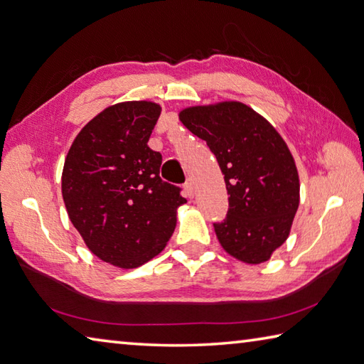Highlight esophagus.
<instances>
[{
	"instance_id": "esophagus-1",
	"label": "esophagus",
	"mask_w": 364,
	"mask_h": 364,
	"mask_svg": "<svg viewBox=\"0 0 364 364\" xmlns=\"http://www.w3.org/2000/svg\"><path fill=\"white\" fill-rule=\"evenodd\" d=\"M183 190H185V195L188 198H193L195 196V183L191 179H187V182L183 183Z\"/></svg>"
}]
</instances>
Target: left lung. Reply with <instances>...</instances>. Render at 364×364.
<instances>
[{"label": "left lung", "instance_id": "obj_1", "mask_svg": "<svg viewBox=\"0 0 364 364\" xmlns=\"http://www.w3.org/2000/svg\"><path fill=\"white\" fill-rule=\"evenodd\" d=\"M181 122L215 155L228 191V212L214 230L223 249L258 264L290 235L299 205V177L285 141L269 122L237 101L187 107Z\"/></svg>", "mask_w": 364, "mask_h": 364}]
</instances>
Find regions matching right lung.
Segmentation results:
<instances>
[{
  "mask_svg": "<svg viewBox=\"0 0 364 364\" xmlns=\"http://www.w3.org/2000/svg\"><path fill=\"white\" fill-rule=\"evenodd\" d=\"M160 114L150 101L105 109L80 129L61 176L74 228L102 262L125 269L159 255L187 203L161 179V154L147 146Z\"/></svg>",
  "mask_w": 364,
  "mask_h": 364,
  "instance_id": "obj_1",
  "label": "right lung"
}]
</instances>
